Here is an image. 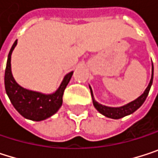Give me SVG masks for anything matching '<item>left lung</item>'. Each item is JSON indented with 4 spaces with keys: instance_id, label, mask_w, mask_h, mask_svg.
<instances>
[{
    "instance_id": "8db88e82",
    "label": "left lung",
    "mask_w": 158,
    "mask_h": 158,
    "mask_svg": "<svg viewBox=\"0 0 158 158\" xmlns=\"http://www.w3.org/2000/svg\"><path fill=\"white\" fill-rule=\"evenodd\" d=\"M153 77H154V66H153V64H152V77H151V80H150V82L147 86V88L145 89V91L143 92V94L138 97L136 100L123 106H120V107H109V106H103L99 103H97L94 98V94H93V91H92V88L90 87V90H91V94H92V98H93V103H94V107L104 116L109 118H113V119H118V118H121L123 117H126L128 115H131L132 114L133 112H135L145 101L148 94H149V91H150V88L152 86V83H153Z\"/></svg>"
}]
</instances>
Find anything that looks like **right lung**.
I'll use <instances>...</instances> for the list:
<instances>
[{
    "mask_svg": "<svg viewBox=\"0 0 158 158\" xmlns=\"http://www.w3.org/2000/svg\"><path fill=\"white\" fill-rule=\"evenodd\" d=\"M16 44L17 40L15 41L8 54L4 75L6 94L14 107L25 118L34 121L44 120L54 115L61 107L64 89L70 81L73 72L64 76L58 90L52 94H43L24 89L16 83L11 71V54Z\"/></svg>",
    "mask_w": 158,
    "mask_h": 158,
    "instance_id": "1",
    "label": "right lung"
}]
</instances>
